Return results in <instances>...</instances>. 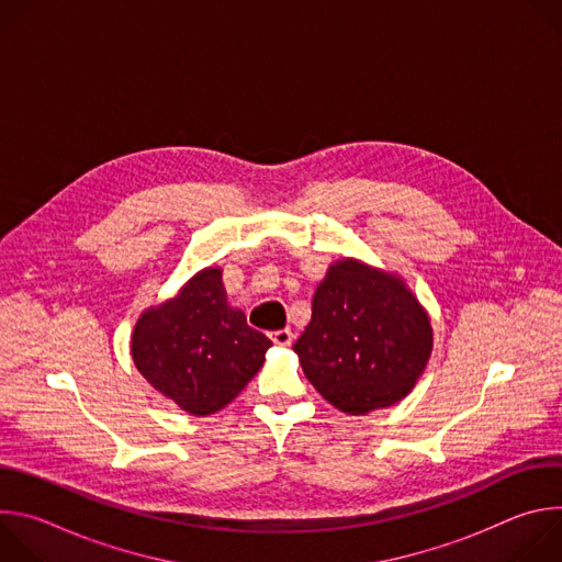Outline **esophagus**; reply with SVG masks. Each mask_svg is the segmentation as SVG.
<instances>
[{
  "label": "esophagus",
  "instance_id": "1",
  "mask_svg": "<svg viewBox=\"0 0 562 562\" xmlns=\"http://www.w3.org/2000/svg\"><path fill=\"white\" fill-rule=\"evenodd\" d=\"M269 338H271L276 345H280V347H289L291 340H293V334H291V329H280V331H271Z\"/></svg>",
  "mask_w": 562,
  "mask_h": 562
}]
</instances>
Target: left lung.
Returning a JSON list of instances; mask_svg holds the SVG:
<instances>
[{
	"mask_svg": "<svg viewBox=\"0 0 562 562\" xmlns=\"http://www.w3.org/2000/svg\"><path fill=\"white\" fill-rule=\"evenodd\" d=\"M431 347L429 315L403 280L342 260L317 284L293 351L327 403L364 416L414 389Z\"/></svg>",
	"mask_w": 562,
	"mask_h": 562,
	"instance_id": "obj_1",
	"label": "left lung"
}]
</instances>
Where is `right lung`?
Returning <instances> with one entry per match:
<instances>
[{"label": "right lung", "instance_id": "right-lung-1", "mask_svg": "<svg viewBox=\"0 0 562 562\" xmlns=\"http://www.w3.org/2000/svg\"><path fill=\"white\" fill-rule=\"evenodd\" d=\"M271 340L226 304L220 269H204L169 302L137 319L131 353L137 371L173 403L209 416L260 371Z\"/></svg>", "mask_w": 562, "mask_h": 562}]
</instances>
